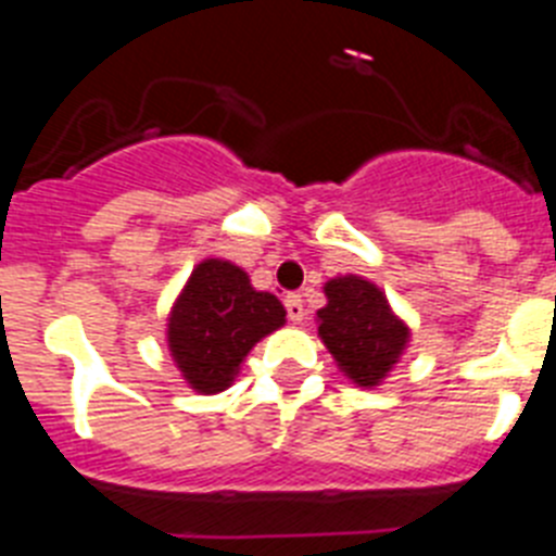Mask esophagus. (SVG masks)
I'll list each match as a JSON object with an SVG mask.
<instances>
[{
	"instance_id": "esophagus-1",
	"label": "esophagus",
	"mask_w": 556,
	"mask_h": 556,
	"mask_svg": "<svg viewBox=\"0 0 556 556\" xmlns=\"http://www.w3.org/2000/svg\"><path fill=\"white\" fill-rule=\"evenodd\" d=\"M283 306H287V317L292 323H301L303 317H306V308H303V298H301V294L289 292L287 298H283Z\"/></svg>"
}]
</instances>
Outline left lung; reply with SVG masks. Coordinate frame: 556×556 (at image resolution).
<instances>
[{
	"mask_svg": "<svg viewBox=\"0 0 556 556\" xmlns=\"http://www.w3.org/2000/svg\"><path fill=\"white\" fill-rule=\"evenodd\" d=\"M328 303L317 312V333L339 370L358 387H378L404 353L409 328L397 320L376 283L339 275L326 283Z\"/></svg>",
	"mask_w": 556,
	"mask_h": 556,
	"instance_id": "obj_1",
	"label": "left lung"
}]
</instances>
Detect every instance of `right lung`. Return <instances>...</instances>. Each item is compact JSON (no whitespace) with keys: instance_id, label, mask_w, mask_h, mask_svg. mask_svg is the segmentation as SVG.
Segmentation results:
<instances>
[{"instance_id":"obj_1","label":"right lung","mask_w":556,"mask_h":556,"mask_svg":"<svg viewBox=\"0 0 556 556\" xmlns=\"http://www.w3.org/2000/svg\"><path fill=\"white\" fill-rule=\"evenodd\" d=\"M283 323L281 301L255 292L244 269L205 258L172 306L166 342L191 390L214 395L230 387L255 342Z\"/></svg>"}]
</instances>
